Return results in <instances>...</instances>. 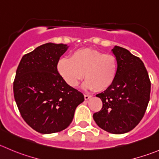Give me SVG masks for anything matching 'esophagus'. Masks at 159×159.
I'll list each match as a JSON object with an SVG mask.
<instances>
[{"label": "esophagus", "mask_w": 159, "mask_h": 159, "mask_svg": "<svg viewBox=\"0 0 159 159\" xmlns=\"http://www.w3.org/2000/svg\"><path fill=\"white\" fill-rule=\"evenodd\" d=\"M84 99H85V100H89V98H92V95H84Z\"/></svg>", "instance_id": "esophagus-1"}]
</instances>
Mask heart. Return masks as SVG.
<instances>
[{
  "label": "heart",
  "mask_w": 159,
  "mask_h": 159,
  "mask_svg": "<svg viewBox=\"0 0 159 159\" xmlns=\"http://www.w3.org/2000/svg\"><path fill=\"white\" fill-rule=\"evenodd\" d=\"M57 70L70 87H76L84 77L83 88L102 92L114 82L118 71V63L115 56L91 49H81L74 52L69 59L58 61Z\"/></svg>",
  "instance_id": "1"
}]
</instances>
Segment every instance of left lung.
Returning <instances> with one entry per match:
<instances>
[{"mask_svg":"<svg viewBox=\"0 0 159 159\" xmlns=\"http://www.w3.org/2000/svg\"><path fill=\"white\" fill-rule=\"evenodd\" d=\"M111 51L117 60L118 71L112 85L96 95L102 108L93 114V119L102 130L121 134L133 130L144 116L150 100L151 82L139 57L118 46Z\"/></svg>","mask_w":159,"mask_h":159,"instance_id":"left-lung-1","label":"left lung"}]
</instances>
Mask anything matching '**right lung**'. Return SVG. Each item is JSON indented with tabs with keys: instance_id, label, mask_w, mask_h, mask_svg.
Wrapping results in <instances>:
<instances>
[{
	"instance_id": "1",
	"label": "right lung",
	"mask_w": 159,
	"mask_h": 159,
	"mask_svg": "<svg viewBox=\"0 0 159 159\" xmlns=\"http://www.w3.org/2000/svg\"><path fill=\"white\" fill-rule=\"evenodd\" d=\"M66 44L48 43L24 55L16 70L14 97L21 116L33 130L53 134L67 128L84 95L70 87L57 70Z\"/></svg>"
}]
</instances>
